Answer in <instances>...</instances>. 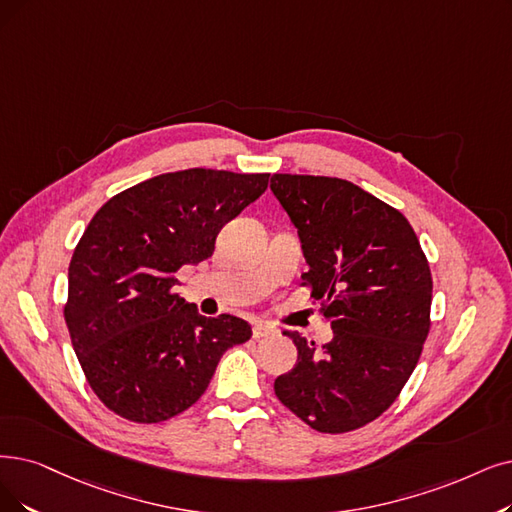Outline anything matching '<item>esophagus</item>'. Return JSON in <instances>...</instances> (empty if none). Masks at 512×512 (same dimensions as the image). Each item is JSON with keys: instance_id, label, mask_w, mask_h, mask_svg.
<instances>
[{"instance_id": "esophagus-1", "label": "esophagus", "mask_w": 512, "mask_h": 512, "mask_svg": "<svg viewBox=\"0 0 512 512\" xmlns=\"http://www.w3.org/2000/svg\"><path fill=\"white\" fill-rule=\"evenodd\" d=\"M277 330L273 325H269V323H262V321H256L254 323V327H252V334H254V338H267V336H273Z\"/></svg>"}]
</instances>
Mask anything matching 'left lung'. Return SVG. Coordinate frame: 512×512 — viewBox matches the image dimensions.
Returning a JSON list of instances; mask_svg holds the SVG:
<instances>
[{
    "instance_id": "left-lung-1",
    "label": "left lung",
    "mask_w": 512,
    "mask_h": 512,
    "mask_svg": "<svg viewBox=\"0 0 512 512\" xmlns=\"http://www.w3.org/2000/svg\"><path fill=\"white\" fill-rule=\"evenodd\" d=\"M271 191L298 229L302 279L334 330L321 349L285 332L298 361L275 395L319 433L355 431L414 372L431 327V269L407 218L349 180L273 174Z\"/></svg>"
}]
</instances>
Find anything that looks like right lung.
<instances>
[{"instance_id":"right-lung-1","label":"right lung","mask_w":512,"mask_h":512,"mask_svg":"<svg viewBox=\"0 0 512 512\" xmlns=\"http://www.w3.org/2000/svg\"><path fill=\"white\" fill-rule=\"evenodd\" d=\"M267 187L269 174L191 168L121 191L94 214L69 264L65 321L111 412L140 424L178 416L206 393L220 357L250 340L248 321L203 317L172 288Z\"/></svg>"}]
</instances>
